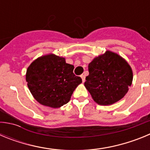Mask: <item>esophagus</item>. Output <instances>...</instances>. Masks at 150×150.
<instances>
[{
  "instance_id": "esophagus-1",
  "label": "esophagus",
  "mask_w": 150,
  "mask_h": 150,
  "mask_svg": "<svg viewBox=\"0 0 150 150\" xmlns=\"http://www.w3.org/2000/svg\"><path fill=\"white\" fill-rule=\"evenodd\" d=\"M80 76H81L82 80H83V83H84V82L86 81V76H85V75H84V74H82V75Z\"/></svg>"
}]
</instances>
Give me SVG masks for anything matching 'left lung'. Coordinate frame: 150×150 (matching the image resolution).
I'll use <instances>...</instances> for the list:
<instances>
[{"label":"left lung","instance_id":"left-lung-1","mask_svg":"<svg viewBox=\"0 0 150 150\" xmlns=\"http://www.w3.org/2000/svg\"><path fill=\"white\" fill-rule=\"evenodd\" d=\"M84 86L94 101L103 106L121 100L133 80V71L122 57L107 50L88 64Z\"/></svg>","mask_w":150,"mask_h":150}]
</instances>
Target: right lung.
<instances>
[{"label": "right lung", "instance_id": "add662e5", "mask_svg": "<svg viewBox=\"0 0 150 150\" xmlns=\"http://www.w3.org/2000/svg\"><path fill=\"white\" fill-rule=\"evenodd\" d=\"M74 65L65 59L50 53L42 55L28 66L26 82L30 93L40 104L59 108L68 103L82 79L73 73Z\"/></svg>", "mask_w": 150, "mask_h": 150}]
</instances>
